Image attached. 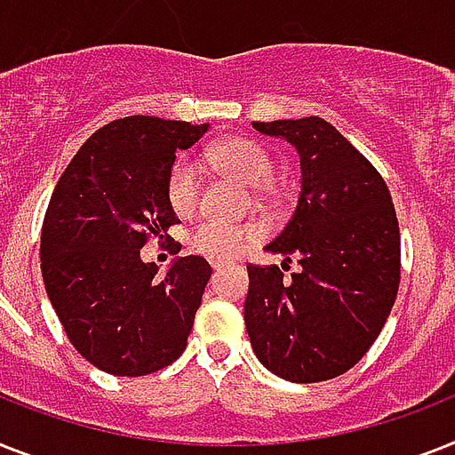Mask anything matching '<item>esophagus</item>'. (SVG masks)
<instances>
[{"label":"esophagus","instance_id":"1","mask_svg":"<svg viewBox=\"0 0 455 455\" xmlns=\"http://www.w3.org/2000/svg\"><path fill=\"white\" fill-rule=\"evenodd\" d=\"M210 266H212V271H221V268H224L227 264H224V261H220V259H212V261H210Z\"/></svg>","mask_w":455,"mask_h":455}]
</instances>
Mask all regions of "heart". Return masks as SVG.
Returning a JSON list of instances; mask_svg holds the SVG:
<instances>
[{"label":"heart","instance_id":"1","mask_svg":"<svg viewBox=\"0 0 455 455\" xmlns=\"http://www.w3.org/2000/svg\"><path fill=\"white\" fill-rule=\"evenodd\" d=\"M210 165L224 175L235 177L238 182L254 189L257 196L268 194V182L273 177V158L259 142L247 138H227L212 144L208 149ZM201 177L198 168L189 156H177L165 175V198L170 210L177 217H187L194 212L198 203ZM259 231L243 224H224V221L205 220L191 231L189 245L198 254L210 259H234L245 250L252 240H257Z\"/></svg>","mask_w":455,"mask_h":455}]
</instances>
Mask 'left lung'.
<instances>
[{
  "label": "left lung",
  "instance_id": "obj_1",
  "mask_svg": "<svg viewBox=\"0 0 455 455\" xmlns=\"http://www.w3.org/2000/svg\"><path fill=\"white\" fill-rule=\"evenodd\" d=\"M252 128L299 154L297 208L264 250L301 268L283 278L278 266H247V334L257 360L280 379L327 381L362 360L397 297L393 198L374 165L320 116Z\"/></svg>",
  "mask_w": 455,
  "mask_h": 455
}]
</instances>
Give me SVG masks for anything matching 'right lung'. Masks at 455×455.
<instances>
[{
    "mask_svg": "<svg viewBox=\"0 0 455 455\" xmlns=\"http://www.w3.org/2000/svg\"><path fill=\"white\" fill-rule=\"evenodd\" d=\"M210 125L125 116L100 128L69 161L42 228V275L69 341L93 367L147 376L187 348L212 268L177 257L161 275L140 250L177 224L165 175Z\"/></svg>",
    "mask_w": 455,
    "mask_h": 455,
    "instance_id": "add662e5",
    "label": "right lung"
}]
</instances>
